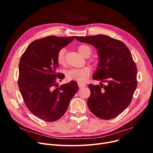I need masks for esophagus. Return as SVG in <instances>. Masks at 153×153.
<instances>
[{
    "label": "esophagus",
    "mask_w": 153,
    "mask_h": 153,
    "mask_svg": "<svg viewBox=\"0 0 153 153\" xmlns=\"http://www.w3.org/2000/svg\"><path fill=\"white\" fill-rule=\"evenodd\" d=\"M85 85H86L84 84H82V83H81V82H78V86H79V88H81V87H85Z\"/></svg>",
    "instance_id": "esophagus-1"
}]
</instances>
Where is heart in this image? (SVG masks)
<instances>
[{"label":"heart","instance_id":"b5f03b06","mask_svg":"<svg viewBox=\"0 0 153 153\" xmlns=\"http://www.w3.org/2000/svg\"><path fill=\"white\" fill-rule=\"evenodd\" d=\"M78 51L85 58H89L91 55L92 50L91 48L85 45H82L78 47ZM66 49L62 48L57 54V61L58 64L63 65L65 63ZM91 74V69L88 67L82 68H72L66 72V76L70 81H75L79 82H84L89 77Z\"/></svg>","mask_w":153,"mask_h":153}]
</instances>
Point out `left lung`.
I'll return each mask as SVG.
<instances>
[{"instance_id": "8db88e82", "label": "left lung", "mask_w": 153, "mask_h": 153, "mask_svg": "<svg viewBox=\"0 0 153 153\" xmlns=\"http://www.w3.org/2000/svg\"><path fill=\"white\" fill-rule=\"evenodd\" d=\"M76 38L93 45L99 58L92 78L102 83L89 85L91 94L87 100L88 107L98 118L113 119L130 105L137 86V69L131 54L122 42L107 35Z\"/></svg>"}]
</instances>
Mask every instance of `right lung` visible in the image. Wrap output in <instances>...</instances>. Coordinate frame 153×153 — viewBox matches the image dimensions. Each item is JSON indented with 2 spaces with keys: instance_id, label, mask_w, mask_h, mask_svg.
I'll use <instances>...</instances> for the list:
<instances>
[{
  "instance_id": "1",
  "label": "right lung",
  "mask_w": 153,
  "mask_h": 153,
  "mask_svg": "<svg viewBox=\"0 0 153 153\" xmlns=\"http://www.w3.org/2000/svg\"><path fill=\"white\" fill-rule=\"evenodd\" d=\"M74 38L48 36L35 40L20 58L18 85L21 95L28 110L45 122L61 118L79 89L74 81L54 88L56 78L62 79L56 73L58 53Z\"/></svg>"
}]
</instances>
